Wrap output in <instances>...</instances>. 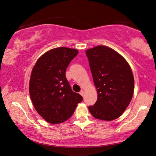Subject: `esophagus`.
<instances>
[{
    "label": "esophagus",
    "instance_id": "1",
    "mask_svg": "<svg viewBox=\"0 0 156 156\" xmlns=\"http://www.w3.org/2000/svg\"><path fill=\"white\" fill-rule=\"evenodd\" d=\"M80 94L81 95V96H84V91L83 90H81L80 91Z\"/></svg>",
    "mask_w": 156,
    "mask_h": 156
}]
</instances>
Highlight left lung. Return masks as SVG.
I'll return each mask as SVG.
<instances>
[{
    "label": "left lung",
    "instance_id": "8db88e82",
    "mask_svg": "<svg viewBox=\"0 0 156 156\" xmlns=\"http://www.w3.org/2000/svg\"><path fill=\"white\" fill-rule=\"evenodd\" d=\"M85 53L98 94L89 110L98 119H116L126 109L134 93L131 68L122 55L108 46H96Z\"/></svg>",
    "mask_w": 156,
    "mask_h": 156
}]
</instances>
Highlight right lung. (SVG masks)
<instances>
[{
	"label": "right lung",
	"mask_w": 156,
	"mask_h": 156,
	"mask_svg": "<svg viewBox=\"0 0 156 156\" xmlns=\"http://www.w3.org/2000/svg\"><path fill=\"white\" fill-rule=\"evenodd\" d=\"M78 51L58 47L46 52L32 70L29 93L34 109L48 123H61L70 118L83 100L71 90L65 72Z\"/></svg>",
	"instance_id": "add662e5"
}]
</instances>
